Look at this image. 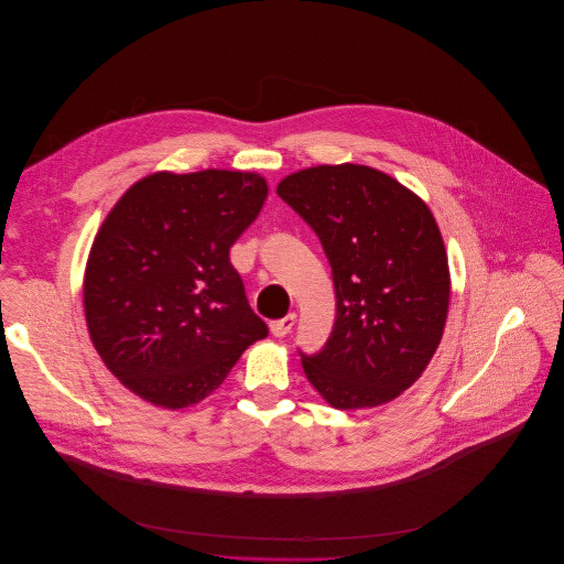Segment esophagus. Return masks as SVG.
<instances>
[{"label":"esophagus","mask_w":564,"mask_h":564,"mask_svg":"<svg viewBox=\"0 0 564 564\" xmlns=\"http://www.w3.org/2000/svg\"><path fill=\"white\" fill-rule=\"evenodd\" d=\"M293 324H295V315H293V313H289L286 317L271 322V333H273L275 337H284V335H289V333H291Z\"/></svg>","instance_id":"obj_1"}]
</instances>
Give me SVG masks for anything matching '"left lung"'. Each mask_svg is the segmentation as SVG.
<instances>
[{"label": "left lung", "mask_w": 564, "mask_h": 564, "mask_svg": "<svg viewBox=\"0 0 564 564\" xmlns=\"http://www.w3.org/2000/svg\"><path fill=\"white\" fill-rule=\"evenodd\" d=\"M278 195L322 242L335 286V324L302 369L335 409L398 398L431 362L446 322V251L429 206L382 171L311 166Z\"/></svg>", "instance_id": "8db88e82"}]
</instances>
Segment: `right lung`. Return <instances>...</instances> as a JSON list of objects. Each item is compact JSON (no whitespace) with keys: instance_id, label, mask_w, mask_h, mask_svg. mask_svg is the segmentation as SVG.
Segmentation results:
<instances>
[{"instance_id":"1","label":"right lung","mask_w":564,"mask_h":564,"mask_svg":"<svg viewBox=\"0 0 564 564\" xmlns=\"http://www.w3.org/2000/svg\"><path fill=\"white\" fill-rule=\"evenodd\" d=\"M267 193L258 173L162 171L106 215L86 262L84 313L108 371L142 400L197 404L269 335L229 260Z\"/></svg>"}]
</instances>
